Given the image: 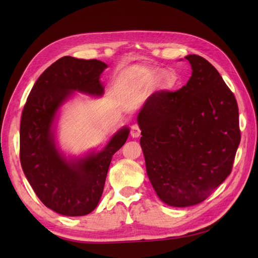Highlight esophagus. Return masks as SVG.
Instances as JSON below:
<instances>
[{"label":"esophagus","mask_w":258,"mask_h":258,"mask_svg":"<svg viewBox=\"0 0 258 258\" xmlns=\"http://www.w3.org/2000/svg\"><path fill=\"white\" fill-rule=\"evenodd\" d=\"M130 134H131V137L135 138V139H137V138H139L140 136H141V130H140V127L138 126L137 123L136 124H132Z\"/></svg>","instance_id":"obj_1"}]
</instances>
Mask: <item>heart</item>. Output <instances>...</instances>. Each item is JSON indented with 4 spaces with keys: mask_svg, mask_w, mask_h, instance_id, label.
<instances>
[{
    "mask_svg": "<svg viewBox=\"0 0 258 258\" xmlns=\"http://www.w3.org/2000/svg\"><path fill=\"white\" fill-rule=\"evenodd\" d=\"M136 75L139 77V80L143 83H151L154 82L159 77H165L168 75V72L165 70H154L148 68H142L136 71Z\"/></svg>",
    "mask_w": 258,
    "mask_h": 258,
    "instance_id": "b5f03b06",
    "label": "heart"
}]
</instances>
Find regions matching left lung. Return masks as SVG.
<instances>
[{
    "label": "left lung",
    "instance_id": "left-lung-1",
    "mask_svg": "<svg viewBox=\"0 0 258 258\" xmlns=\"http://www.w3.org/2000/svg\"><path fill=\"white\" fill-rule=\"evenodd\" d=\"M187 84L156 91L138 114L146 173L159 199L186 208L206 200L227 177L240 143L235 96L197 54Z\"/></svg>",
    "mask_w": 258,
    "mask_h": 258
}]
</instances>
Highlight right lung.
<instances>
[{"instance_id":"add662e5","label":"right lung","mask_w":258,"mask_h":258,"mask_svg":"<svg viewBox=\"0 0 258 258\" xmlns=\"http://www.w3.org/2000/svg\"><path fill=\"white\" fill-rule=\"evenodd\" d=\"M104 62L62 57L35 82L20 122V162L28 182L43 204L61 215L83 216L102 196L113 155L126 143L130 129L121 127L101 151L67 156L60 150L56 127L60 107L74 92L102 97L100 76Z\"/></svg>"}]
</instances>
